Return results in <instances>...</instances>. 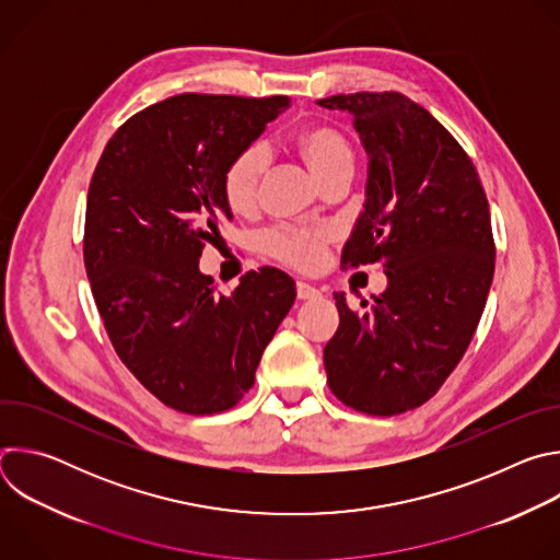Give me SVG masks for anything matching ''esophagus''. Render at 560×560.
Wrapping results in <instances>:
<instances>
[{
	"label": "esophagus",
	"instance_id": "1",
	"mask_svg": "<svg viewBox=\"0 0 560 560\" xmlns=\"http://www.w3.org/2000/svg\"><path fill=\"white\" fill-rule=\"evenodd\" d=\"M318 294H322V292H318L314 285H310V283H296V296L301 299V301H307V299H316Z\"/></svg>",
	"mask_w": 560,
	"mask_h": 560
}]
</instances>
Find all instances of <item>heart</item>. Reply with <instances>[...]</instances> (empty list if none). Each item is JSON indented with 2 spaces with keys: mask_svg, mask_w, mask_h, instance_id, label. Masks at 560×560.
I'll use <instances>...</instances> for the list:
<instances>
[{
  "mask_svg": "<svg viewBox=\"0 0 560 560\" xmlns=\"http://www.w3.org/2000/svg\"><path fill=\"white\" fill-rule=\"evenodd\" d=\"M292 145L312 177L322 186L352 177L357 152L343 130L330 124H316L303 128L294 137ZM268 162V148L259 141L246 145L230 159L221 177V190L234 214H248L257 208ZM326 244L328 232L307 228H279L264 236V248L268 255L299 268L314 266Z\"/></svg>",
  "mask_w": 560,
  "mask_h": 560,
  "instance_id": "obj_1",
  "label": "heart"
}]
</instances>
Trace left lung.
<instances>
[{
	"instance_id": "obj_1",
	"label": "left lung",
	"mask_w": 560,
	"mask_h": 560,
	"mask_svg": "<svg viewBox=\"0 0 560 560\" xmlns=\"http://www.w3.org/2000/svg\"><path fill=\"white\" fill-rule=\"evenodd\" d=\"M348 110L370 156L363 212L341 268L383 264L387 288L363 310L335 292L324 350L341 404L372 417L423 406L463 359L494 277L490 203L460 143L401 93L318 100Z\"/></svg>"
}]
</instances>
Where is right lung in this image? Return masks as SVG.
<instances>
[{"label": "right lung", "mask_w": 560, "mask_h": 560, "mask_svg": "<svg viewBox=\"0 0 560 560\" xmlns=\"http://www.w3.org/2000/svg\"><path fill=\"white\" fill-rule=\"evenodd\" d=\"M290 97L184 93L152 104L106 143L93 173L84 264L124 365L184 415L234 408L296 288L277 270L246 272L230 294L201 275L208 244L232 221L221 177Z\"/></svg>", "instance_id": "1"}]
</instances>
